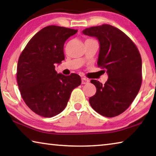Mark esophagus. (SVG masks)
Instances as JSON below:
<instances>
[{
  "label": "esophagus",
  "instance_id": "1",
  "mask_svg": "<svg viewBox=\"0 0 156 156\" xmlns=\"http://www.w3.org/2000/svg\"><path fill=\"white\" fill-rule=\"evenodd\" d=\"M89 83V80L86 78H82V84H86Z\"/></svg>",
  "mask_w": 156,
  "mask_h": 156
}]
</instances>
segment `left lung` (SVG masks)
Returning <instances> with one entry per match:
<instances>
[{
  "instance_id": "obj_1",
  "label": "left lung",
  "mask_w": 156,
  "mask_h": 156,
  "mask_svg": "<svg viewBox=\"0 0 156 156\" xmlns=\"http://www.w3.org/2000/svg\"><path fill=\"white\" fill-rule=\"evenodd\" d=\"M84 35L96 37L100 43L97 64L108 73L105 84L91 80L96 93L89 98L91 107L99 114L112 118L130 106L142 84V58L131 38L113 26L87 28Z\"/></svg>"
}]
</instances>
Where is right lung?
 <instances>
[{
    "label": "right lung",
    "mask_w": 156,
    "mask_h": 156,
    "mask_svg": "<svg viewBox=\"0 0 156 156\" xmlns=\"http://www.w3.org/2000/svg\"><path fill=\"white\" fill-rule=\"evenodd\" d=\"M77 30L49 25L28 42L18 58L16 79L21 96L34 113L44 118L65 109L73 89L81 84L76 73H57L55 64L65 60V41Z\"/></svg>",
    "instance_id": "add662e5"
}]
</instances>
